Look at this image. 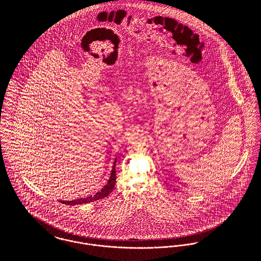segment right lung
I'll list each match as a JSON object with an SVG mask.
<instances>
[{
    "mask_svg": "<svg viewBox=\"0 0 261 261\" xmlns=\"http://www.w3.org/2000/svg\"><path fill=\"white\" fill-rule=\"evenodd\" d=\"M115 162H116V159H114V162H113V165H112L111 177H110L108 183L102 187L101 190L97 191L94 195L87 196L85 198H79V199H76V200H73V201H59V202H61L62 204H65V205H79V204H86V203H90V202H93V201H97V200L102 199V198L107 197L108 195H110L112 191V189L114 188L115 182H116Z\"/></svg>",
    "mask_w": 261,
    "mask_h": 261,
    "instance_id": "1",
    "label": "right lung"
}]
</instances>
